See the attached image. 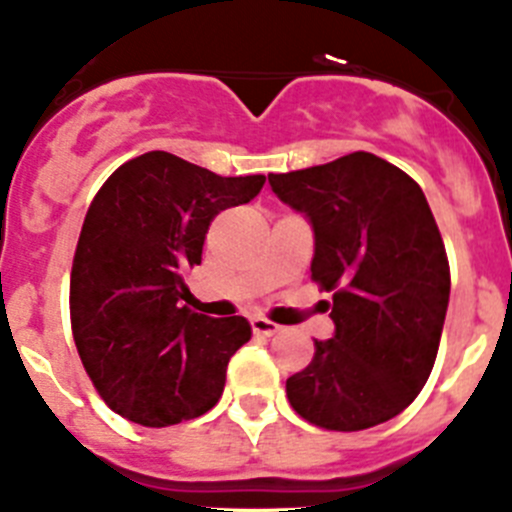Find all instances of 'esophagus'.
<instances>
[{
    "instance_id": "obj_1",
    "label": "esophagus",
    "mask_w": 512,
    "mask_h": 512,
    "mask_svg": "<svg viewBox=\"0 0 512 512\" xmlns=\"http://www.w3.org/2000/svg\"><path fill=\"white\" fill-rule=\"evenodd\" d=\"M250 323H252V333H255V336H272V333L280 331L278 323L267 321V318H252Z\"/></svg>"
}]
</instances>
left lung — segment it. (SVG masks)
Returning <instances> with one entry per match:
<instances>
[{
	"label": "left lung",
	"instance_id": "8db88e82",
	"mask_svg": "<svg viewBox=\"0 0 512 512\" xmlns=\"http://www.w3.org/2000/svg\"><path fill=\"white\" fill-rule=\"evenodd\" d=\"M267 179L313 224L310 278L333 293L336 333L288 379L290 407L333 432L389 422L427 384L450 303V262L424 191L366 151Z\"/></svg>",
	"mask_w": 512,
	"mask_h": 512
}]
</instances>
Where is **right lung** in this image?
Instances as JSON below:
<instances>
[{"instance_id": "1", "label": "right lung", "mask_w": 512, "mask_h": 512, "mask_svg": "<svg viewBox=\"0 0 512 512\" xmlns=\"http://www.w3.org/2000/svg\"><path fill=\"white\" fill-rule=\"evenodd\" d=\"M265 176H219L166 151L118 166L85 214L70 272V323L103 401L141 427H169L219 401L242 315L184 305L212 219L260 194Z\"/></svg>"}]
</instances>
